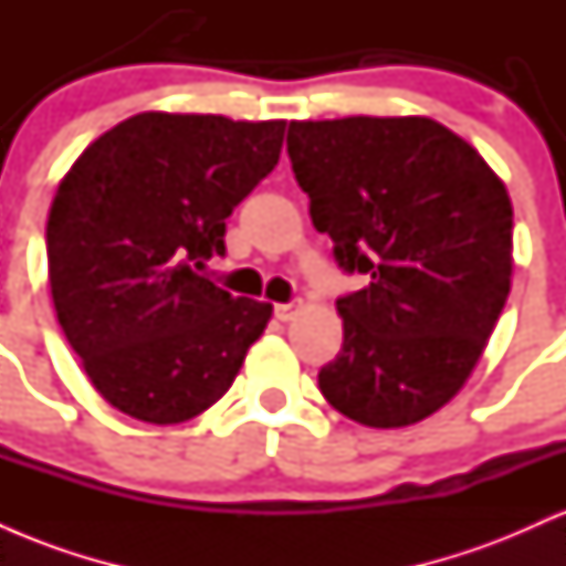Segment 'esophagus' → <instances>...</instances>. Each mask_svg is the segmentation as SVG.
I'll return each instance as SVG.
<instances>
[{
    "mask_svg": "<svg viewBox=\"0 0 566 566\" xmlns=\"http://www.w3.org/2000/svg\"><path fill=\"white\" fill-rule=\"evenodd\" d=\"M297 311H301V301H290V303H276L274 305V314H276L279 322L295 319Z\"/></svg>",
    "mask_w": 566,
    "mask_h": 566,
    "instance_id": "obj_1",
    "label": "esophagus"
}]
</instances>
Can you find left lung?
Masks as SVG:
<instances>
[{"label":"left lung","mask_w":566,"mask_h":566,"mask_svg":"<svg viewBox=\"0 0 566 566\" xmlns=\"http://www.w3.org/2000/svg\"><path fill=\"white\" fill-rule=\"evenodd\" d=\"M287 154L346 274L324 399L369 428L412 426L469 380L511 292L513 210L479 151L428 116L290 122Z\"/></svg>","instance_id":"1"}]
</instances>
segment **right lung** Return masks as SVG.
<instances>
[{
  "label": "right lung",
  "instance_id": "1",
  "mask_svg": "<svg viewBox=\"0 0 566 566\" xmlns=\"http://www.w3.org/2000/svg\"><path fill=\"white\" fill-rule=\"evenodd\" d=\"M287 122L146 112L103 133L50 207V290L108 405L172 426L231 388L271 303L199 274L226 218L276 167Z\"/></svg>",
  "mask_w": 566,
  "mask_h": 566
}]
</instances>
